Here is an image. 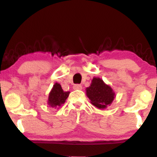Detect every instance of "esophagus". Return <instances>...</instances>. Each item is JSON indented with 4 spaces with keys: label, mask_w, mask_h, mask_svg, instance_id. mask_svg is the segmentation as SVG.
I'll return each mask as SVG.
<instances>
[{
    "label": "esophagus",
    "mask_w": 157,
    "mask_h": 157,
    "mask_svg": "<svg viewBox=\"0 0 157 157\" xmlns=\"http://www.w3.org/2000/svg\"><path fill=\"white\" fill-rule=\"evenodd\" d=\"M73 89L74 90H81L82 89V86L80 84H75L73 86Z\"/></svg>",
    "instance_id": "34e87169"
}]
</instances>
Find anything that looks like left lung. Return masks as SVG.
I'll return each mask as SVG.
<instances>
[{
	"mask_svg": "<svg viewBox=\"0 0 157 157\" xmlns=\"http://www.w3.org/2000/svg\"><path fill=\"white\" fill-rule=\"evenodd\" d=\"M86 94L93 105L102 109L111 105L116 98V93L109 85L105 84L101 78L95 77L91 85L86 89Z\"/></svg>",
	"mask_w": 157,
	"mask_h": 157,
	"instance_id": "left-lung-1",
	"label": "left lung"
}]
</instances>
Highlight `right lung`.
<instances>
[{"instance_id": "obj_1", "label": "right lung", "mask_w": 157, "mask_h": 157, "mask_svg": "<svg viewBox=\"0 0 157 157\" xmlns=\"http://www.w3.org/2000/svg\"><path fill=\"white\" fill-rule=\"evenodd\" d=\"M69 94L70 91H63L62 86L56 82L53 85L52 89L49 93L48 105H49V107L58 109L61 106L64 104Z\"/></svg>"}]
</instances>
